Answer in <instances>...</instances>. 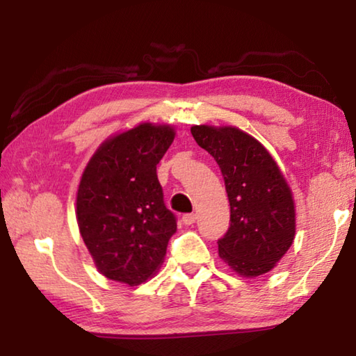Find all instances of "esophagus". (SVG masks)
Wrapping results in <instances>:
<instances>
[{"label": "esophagus", "instance_id": "1", "mask_svg": "<svg viewBox=\"0 0 356 356\" xmlns=\"http://www.w3.org/2000/svg\"><path fill=\"white\" fill-rule=\"evenodd\" d=\"M182 221H184L185 226H190L196 221V215L195 213H186V215L182 216Z\"/></svg>", "mask_w": 356, "mask_h": 356}]
</instances>
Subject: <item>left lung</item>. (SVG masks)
I'll return each instance as SVG.
<instances>
[{
  "label": "left lung",
  "instance_id": "1",
  "mask_svg": "<svg viewBox=\"0 0 356 356\" xmlns=\"http://www.w3.org/2000/svg\"><path fill=\"white\" fill-rule=\"evenodd\" d=\"M191 135L218 163L231 206V226L218 254L240 276L276 267L295 238L292 190L272 154L232 125H193Z\"/></svg>",
  "mask_w": 356,
  "mask_h": 356
}]
</instances>
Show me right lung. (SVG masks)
Here are the masks:
<instances>
[{"instance_id":"obj_1","label":"right lung","mask_w":356,"mask_h":356,"mask_svg":"<svg viewBox=\"0 0 356 356\" xmlns=\"http://www.w3.org/2000/svg\"><path fill=\"white\" fill-rule=\"evenodd\" d=\"M168 124L143 122L108 138L81 174L76 222L99 272L140 286L159 272L177 231L156 165L174 141Z\"/></svg>"}]
</instances>
